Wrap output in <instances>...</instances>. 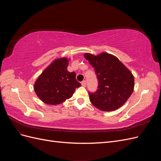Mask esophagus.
<instances>
[{
    "mask_svg": "<svg viewBox=\"0 0 161 161\" xmlns=\"http://www.w3.org/2000/svg\"><path fill=\"white\" fill-rule=\"evenodd\" d=\"M81 85L82 86H86V80H83L81 82Z\"/></svg>",
    "mask_w": 161,
    "mask_h": 161,
    "instance_id": "obj_1",
    "label": "esophagus"
}]
</instances>
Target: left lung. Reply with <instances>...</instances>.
<instances>
[{
	"label": "left lung",
	"instance_id": "8db88e82",
	"mask_svg": "<svg viewBox=\"0 0 161 161\" xmlns=\"http://www.w3.org/2000/svg\"><path fill=\"white\" fill-rule=\"evenodd\" d=\"M84 56L94 68L99 83L97 91L89 93L91 103L104 111L121 108L134 91L132 73L118 58L107 52L97 56L85 53Z\"/></svg>",
	"mask_w": 161,
	"mask_h": 161
}]
</instances>
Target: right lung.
Instances as JSON below:
<instances>
[{
  "label": "right lung",
  "mask_w": 161,
  "mask_h": 161,
  "mask_svg": "<svg viewBox=\"0 0 161 161\" xmlns=\"http://www.w3.org/2000/svg\"><path fill=\"white\" fill-rule=\"evenodd\" d=\"M69 60L64 57L53 60L39 76L34 84L37 96L43 103L56 105L70 99L81 86L75 72L68 71Z\"/></svg>",
  "instance_id": "right-lung-1"
}]
</instances>
